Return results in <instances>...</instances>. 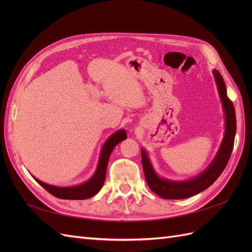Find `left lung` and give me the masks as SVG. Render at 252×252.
I'll return each mask as SVG.
<instances>
[{
	"label": "left lung",
	"mask_w": 252,
	"mask_h": 252,
	"mask_svg": "<svg viewBox=\"0 0 252 252\" xmlns=\"http://www.w3.org/2000/svg\"><path fill=\"white\" fill-rule=\"evenodd\" d=\"M212 73L217 83L219 95L225 113V132L217 155L207 168L199 175L187 181L167 180L158 177L150 162L147 151L142 149V164L145 179H146L147 184L152 191L163 199L182 200L204 191L205 189H207L216 182L225 169L230 158L236 131L235 110L232 102L227 96V90L223 77L217 69H213Z\"/></svg>",
	"instance_id": "left-lung-1"
}]
</instances>
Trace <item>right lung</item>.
Instances as JSON below:
<instances>
[{
  "instance_id": "add662e5",
  "label": "right lung",
  "mask_w": 252,
  "mask_h": 252,
  "mask_svg": "<svg viewBox=\"0 0 252 252\" xmlns=\"http://www.w3.org/2000/svg\"><path fill=\"white\" fill-rule=\"evenodd\" d=\"M125 139H127L126 131L124 129H120V130L112 133L109 138L106 140L101 150L100 159H98V164L94 174L88 181L83 183V184H80L77 186H71V187H58V186L46 184V183H44L35 178L34 179L44 189H46L48 192H50L52 195L59 197V199H64V200L89 199V197L96 194L103 187L111 152L113 148L116 147L120 142L124 141Z\"/></svg>"
}]
</instances>
